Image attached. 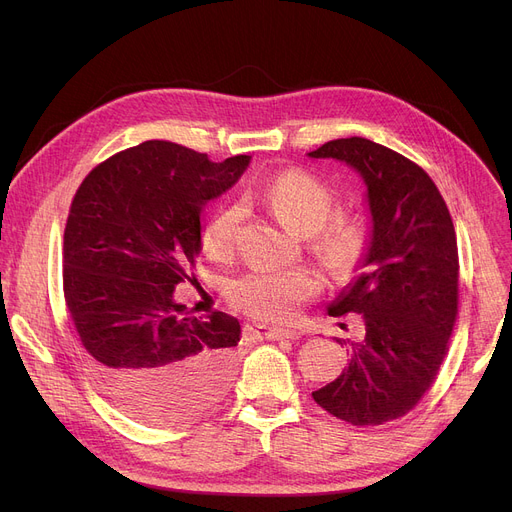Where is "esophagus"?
Instances as JSON below:
<instances>
[{
    "label": "esophagus",
    "instance_id": "1",
    "mask_svg": "<svg viewBox=\"0 0 512 512\" xmlns=\"http://www.w3.org/2000/svg\"><path fill=\"white\" fill-rule=\"evenodd\" d=\"M263 336L267 340H282V338L297 340V338L303 336V332L301 330H294V328H263Z\"/></svg>",
    "mask_w": 512,
    "mask_h": 512
}]
</instances>
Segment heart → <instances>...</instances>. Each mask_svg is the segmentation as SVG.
<instances>
[{
	"mask_svg": "<svg viewBox=\"0 0 512 512\" xmlns=\"http://www.w3.org/2000/svg\"><path fill=\"white\" fill-rule=\"evenodd\" d=\"M257 197L301 236H311V247L332 274L351 272L363 251V228L353 218H336V199L330 188L303 170H286L267 182ZM242 207L228 205L213 213L203 228V249L211 259L226 261L236 249ZM319 278L305 267L288 270H251L230 284L232 303L245 313L265 319H290L301 303L315 297Z\"/></svg>",
	"mask_w": 512,
	"mask_h": 512,
	"instance_id": "obj_1",
	"label": "heart"
}]
</instances>
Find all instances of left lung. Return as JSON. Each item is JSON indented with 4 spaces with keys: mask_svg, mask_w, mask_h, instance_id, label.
I'll return each instance as SVG.
<instances>
[{
    "mask_svg": "<svg viewBox=\"0 0 512 512\" xmlns=\"http://www.w3.org/2000/svg\"><path fill=\"white\" fill-rule=\"evenodd\" d=\"M307 155L357 172L369 209L357 276L328 305L334 317L359 313L365 330L313 400L353 425H382L417 405L444 361L459 305L454 226L432 178L380 143L336 139Z\"/></svg>",
    "mask_w": 512,
    "mask_h": 512,
    "instance_id": "left-lung-1",
    "label": "left lung"
}]
</instances>
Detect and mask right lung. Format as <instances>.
Here are the masks:
<instances>
[{"instance_id":"obj_1","label":"right lung","mask_w":512,"mask_h":512,"mask_svg":"<svg viewBox=\"0 0 512 512\" xmlns=\"http://www.w3.org/2000/svg\"><path fill=\"white\" fill-rule=\"evenodd\" d=\"M249 155L215 164L170 141L105 159L78 186L64 232V297L91 375L132 417L176 423L215 405L232 382L238 319L195 317L174 290L203 249L205 205Z\"/></svg>"}]
</instances>
